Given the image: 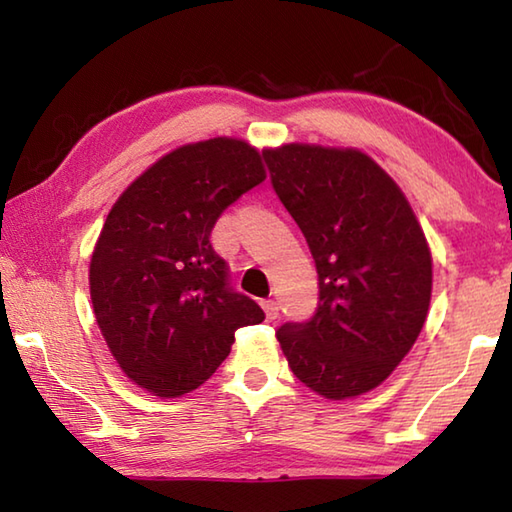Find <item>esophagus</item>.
<instances>
[{"label":"esophagus","mask_w":512,"mask_h":512,"mask_svg":"<svg viewBox=\"0 0 512 512\" xmlns=\"http://www.w3.org/2000/svg\"><path fill=\"white\" fill-rule=\"evenodd\" d=\"M264 307V314H266V320H275L277 316H280V307H277L275 300H264L262 302Z\"/></svg>","instance_id":"esophagus-1"}]
</instances>
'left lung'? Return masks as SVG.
I'll list each match as a JSON object with an SVG mask.
<instances>
[{"label": "left lung", "mask_w": 512, "mask_h": 512, "mask_svg": "<svg viewBox=\"0 0 512 512\" xmlns=\"http://www.w3.org/2000/svg\"><path fill=\"white\" fill-rule=\"evenodd\" d=\"M277 198L318 271L316 314L277 341L302 384L327 400L379 386L418 339L431 300V253L395 180L357 149H268Z\"/></svg>", "instance_id": "1"}]
</instances>
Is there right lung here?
Listing matches in <instances>:
<instances>
[{
    "label": "right lung",
    "mask_w": 512,
    "mask_h": 512,
    "mask_svg": "<svg viewBox=\"0 0 512 512\" xmlns=\"http://www.w3.org/2000/svg\"><path fill=\"white\" fill-rule=\"evenodd\" d=\"M264 178L257 149L214 137L167 153L112 205L90 262L92 307L119 368L149 393L194 391L237 329L264 320L210 241L225 207Z\"/></svg>",
    "instance_id": "obj_1"
}]
</instances>
